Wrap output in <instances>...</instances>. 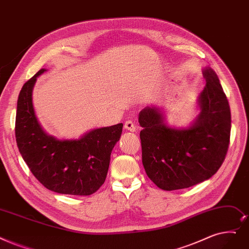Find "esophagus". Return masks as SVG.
<instances>
[{
  "label": "esophagus",
  "mask_w": 249,
  "mask_h": 249,
  "mask_svg": "<svg viewBox=\"0 0 249 249\" xmlns=\"http://www.w3.org/2000/svg\"><path fill=\"white\" fill-rule=\"evenodd\" d=\"M124 128L126 129V130L131 131V132L136 131V126L132 121H126L124 124Z\"/></svg>",
  "instance_id": "obj_1"
}]
</instances>
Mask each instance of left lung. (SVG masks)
<instances>
[{"instance_id":"left-lung-1","label":"left lung","mask_w":249,"mask_h":249,"mask_svg":"<svg viewBox=\"0 0 249 249\" xmlns=\"http://www.w3.org/2000/svg\"><path fill=\"white\" fill-rule=\"evenodd\" d=\"M202 75L205 85L196 102L200 112L188 126L169 125L160 107L148 106L139 113L142 164L148 178L163 190L188 188L210 179L228 150V100L211 67H204Z\"/></svg>"}]
</instances>
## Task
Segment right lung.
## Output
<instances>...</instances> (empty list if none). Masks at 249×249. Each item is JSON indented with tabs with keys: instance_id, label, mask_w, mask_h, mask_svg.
Instances as JSON below:
<instances>
[{
	"instance_id": "add662e5",
	"label": "right lung",
	"mask_w": 249,
	"mask_h": 249,
	"mask_svg": "<svg viewBox=\"0 0 249 249\" xmlns=\"http://www.w3.org/2000/svg\"><path fill=\"white\" fill-rule=\"evenodd\" d=\"M40 69L20 90L15 124L21 156L35 177L49 190L70 196H90L106 180L111 153L123 124L95 128L76 139H58L39 124L32 103Z\"/></svg>"
}]
</instances>
